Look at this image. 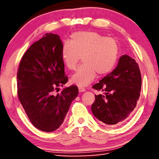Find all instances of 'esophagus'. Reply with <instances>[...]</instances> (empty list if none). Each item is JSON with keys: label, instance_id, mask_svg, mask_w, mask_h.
<instances>
[{"label": "esophagus", "instance_id": "esophagus-1", "mask_svg": "<svg viewBox=\"0 0 159 159\" xmlns=\"http://www.w3.org/2000/svg\"><path fill=\"white\" fill-rule=\"evenodd\" d=\"M79 92H85V88L81 87V86H79Z\"/></svg>", "mask_w": 159, "mask_h": 159}]
</instances>
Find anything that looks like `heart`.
Segmentation results:
<instances>
[{"mask_svg":"<svg viewBox=\"0 0 159 159\" xmlns=\"http://www.w3.org/2000/svg\"><path fill=\"white\" fill-rule=\"evenodd\" d=\"M120 48L114 38L94 31H80L72 34L71 43L65 42L61 58L66 68L74 70L82 57L83 64L71 78L79 86L93 81L97 73L103 76L111 72L117 63Z\"/></svg>","mask_w":159,"mask_h":159,"instance_id":"heart-1","label":"heart"}]
</instances>
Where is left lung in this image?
Instances as JSON below:
<instances>
[{
    "mask_svg": "<svg viewBox=\"0 0 159 159\" xmlns=\"http://www.w3.org/2000/svg\"><path fill=\"white\" fill-rule=\"evenodd\" d=\"M142 77L138 64L128 55H123L111 73L93 88L105 92L95 95L91 107L93 115L107 125L121 122L133 114L140 96Z\"/></svg>",
    "mask_w": 159,
    "mask_h": 159,
    "instance_id": "obj_1",
    "label": "left lung"
}]
</instances>
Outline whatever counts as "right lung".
<instances>
[{
	"instance_id": "1",
	"label": "right lung",
	"mask_w": 159,
	"mask_h": 159,
	"mask_svg": "<svg viewBox=\"0 0 159 159\" xmlns=\"http://www.w3.org/2000/svg\"><path fill=\"white\" fill-rule=\"evenodd\" d=\"M60 36L45 34L26 50L17 71V95L32 124L44 132H53L63 123L79 88L72 85L54 95L68 81L61 58Z\"/></svg>"
}]
</instances>
